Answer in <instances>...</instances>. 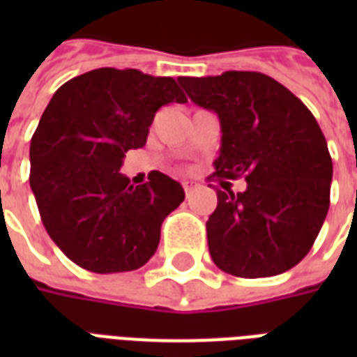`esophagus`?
I'll return each mask as SVG.
<instances>
[{"label": "esophagus", "mask_w": 357, "mask_h": 357, "mask_svg": "<svg viewBox=\"0 0 357 357\" xmlns=\"http://www.w3.org/2000/svg\"><path fill=\"white\" fill-rule=\"evenodd\" d=\"M198 185L195 181H183V190H185V196H190V192L196 189Z\"/></svg>", "instance_id": "1"}]
</instances>
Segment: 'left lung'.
Listing matches in <instances>:
<instances>
[{"instance_id": "8db88e82", "label": "left lung", "mask_w": 357, "mask_h": 357, "mask_svg": "<svg viewBox=\"0 0 357 357\" xmlns=\"http://www.w3.org/2000/svg\"><path fill=\"white\" fill-rule=\"evenodd\" d=\"M178 81L220 120L213 176L246 179L243 192L217 190V209L206 224L215 265L238 278L276 276L298 265L330 207L333 165L315 116L261 72Z\"/></svg>"}]
</instances>
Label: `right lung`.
I'll list each match as a JSON object with an SVG mask.
<instances>
[{"instance_id": "1", "label": "right lung", "mask_w": 357, "mask_h": 357, "mask_svg": "<svg viewBox=\"0 0 357 357\" xmlns=\"http://www.w3.org/2000/svg\"><path fill=\"white\" fill-rule=\"evenodd\" d=\"M172 102H187L172 77L98 68L66 81L47 103L31 139L29 185L46 231L81 268L128 272L155 254L183 187L157 170L133 187L120 167Z\"/></svg>"}]
</instances>
